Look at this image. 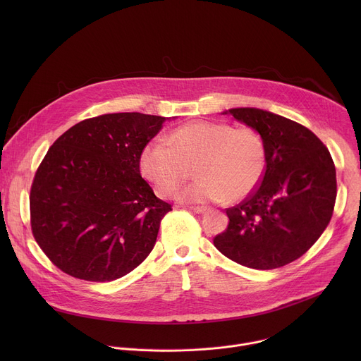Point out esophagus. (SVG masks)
Masks as SVG:
<instances>
[{"label": "esophagus", "mask_w": 361, "mask_h": 361, "mask_svg": "<svg viewBox=\"0 0 361 361\" xmlns=\"http://www.w3.org/2000/svg\"><path fill=\"white\" fill-rule=\"evenodd\" d=\"M190 210L200 214V213H204L205 210H207V207H204V205H190Z\"/></svg>", "instance_id": "obj_1"}]
</instances>
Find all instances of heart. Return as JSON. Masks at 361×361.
<instances>
[{
	"mask_svg": "<svg viewBox=\"0 0 361 361\" xmlns=\"http://www.w3.org/2000/svg\"><path fill=\"white\" fill-rule=\"evenodd\" d=\"M266 161V144L255 130L194 121L171 131L167 141L147 144L140 169L156 192L167 198L188 180L194 166L197 181L181 191L183 200L237 202L259 185Z\"/></svg>",
	"mask_w": 361,
	"mask_h": 361,
	"instance_id": "heart-1",
	"label": "heart"
}]
</instances>
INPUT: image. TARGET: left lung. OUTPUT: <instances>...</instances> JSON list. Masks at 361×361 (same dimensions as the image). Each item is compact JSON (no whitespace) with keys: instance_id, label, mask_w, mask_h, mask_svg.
<instances>
[{"instance_id":"8db88e82","label":"left lung","mask_w":361,"mask_h":361,"mask_svg":"<svg viewBox=\"0 0 361 361\" xmlns=\"http://www.w3.org/2000/svg\"><path fill=\"white\" fill-rule=\"evenodd\" d=\"M223 114L260 133L267 161L260 184L226 210L228 226L213 243L244 267H283L310 250L331 220L337 195L334 161L323 141L293 120L259 109Z\"/></svg>"}]
</instances>
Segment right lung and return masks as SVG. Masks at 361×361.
Returning a JSON list of instances; mask_svg holds the SVG:
<instances>
[{"label":"right lung","instance_id":"right-lung-1","mask_svg":"<svg viewBox=\"0 0 361 361\" xmlns=\"http://www.w3.org/2000/svg\"><path fill=\"white\" fill-rule=\"evenodd\" d=\"M164 117L113 113L80 121L49 147L30 191L32 235L49 262L87 281H113L156 244L171 204L141 177L140 157Z\"/></svg>","mask_w":361,"mask_h":361}]
</instances>
